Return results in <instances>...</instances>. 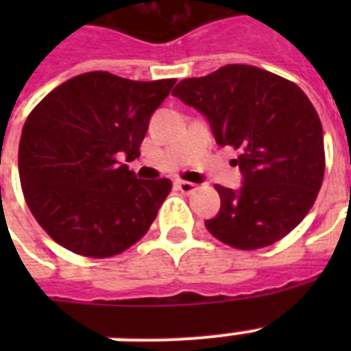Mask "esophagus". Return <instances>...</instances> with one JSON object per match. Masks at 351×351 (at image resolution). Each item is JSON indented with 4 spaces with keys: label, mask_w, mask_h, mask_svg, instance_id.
<instances>
[{
    "label": "esophagus",
    "mask_w": 351,
    "mask_h": 351,
    "mask_svg": "<svg viewBox=\"0 0 351 351\" xmlns=\"http://www.w3.org/2000/svg\"><path fill=\"white\" fill-rule=\"evenodd\" d=\"M176 189H180V191L186 193V195H191V193L197 191V184L186 182V180H178L176 182Z\"/></svg>",
    "instance_id": "obj_1"
}]
</instances>
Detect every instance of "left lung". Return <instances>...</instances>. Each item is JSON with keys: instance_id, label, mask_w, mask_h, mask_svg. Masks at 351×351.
<instances>
[{"instance_id": "1", "label": "left lung", "mask_w": 351, "mask_h": 351, "mask_svg": "<svg viewBox=\"0 0 351 351\" xmlns=\"http://www.w3.org/2000/svg\"><path fill=\"white\" fill-rule=\"evenodd\" d=\"M173 96L208 118L219 145L239 149V191L215 186L220 211L206 228L237 250H261L304 219L324 178L322 123L299 85L253 65L182 80Z\"/></svg>"}]
</instances>
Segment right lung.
Returning <instances> with one entry per match:
<instances>
[{"label":"right lung","instance_id":"obj_1","mask_svg":"<svg viewBox=\"0 0 351 351\" xmlns=\"http://www.w3.org/2000/svg\"><path fill=\"white\" fill-rule=\"evenodd\" d=\"M175 84L95 71L58 85L30 111L19 180L30 213L54 242L109 258L147 233L171 180H138L120 158L140 156L149 118Z\"/></svg>","mask_w":351,"mask_h":351}]
</instances>
